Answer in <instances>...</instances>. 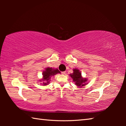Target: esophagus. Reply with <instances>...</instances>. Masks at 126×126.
<instances>
[{"label": "esophagus", "instance_id": "1", "mask_svg": "<svg viewBox=\"0 0 126 126\" xmlns=\"http://www.w3.org/2000/svg\"><path fill=\"white\" fill-rule=\"evenodd\" d=\"M65 73H66V72L65 71L62 72V74H65Z\"/></svg>", "mask_w": 126, "mask_h": 126}]
</instances>
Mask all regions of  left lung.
Segmentation results:
<instances>
[{"instance_id":"8db88e82","label":"left lung","mask_w":126,"mask_h":126,"mask_svg":"<svg viewBox=\"0 0 126 126\" xmlns=\"http://www.w3.org/2000/svg\"><path fill=\"white\" fill-rule=\"evenodd\" d=\"M73 73L69 74V76L72 78L75 85L79 87L84 86L88 84L87 81H88V79L83 77L79 69L77 68H74L73 69Z\"/></svg>"}]
</instances>
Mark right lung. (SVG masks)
Segmentation results:
<instances>
[{
	"mask_svg": "<svg viewBox=\"0 0 126 126\" xmlns=\"http://www.w3.org/2000/svg\"><path fill=\"white\" fill-rule=\"evenodd\" d=\"M58 73H61L60 71L57 68H53L50 67L46 68L43 72L42 78L39 79V82H42L43 86H47L49 84L50 78L52 76L56 75Z\"/></svg>",
	"mask_w": 126,
	"mask_h": 126,
	"instance_id": "obj_1",
	"label": "right lung"
}]
</instances>
